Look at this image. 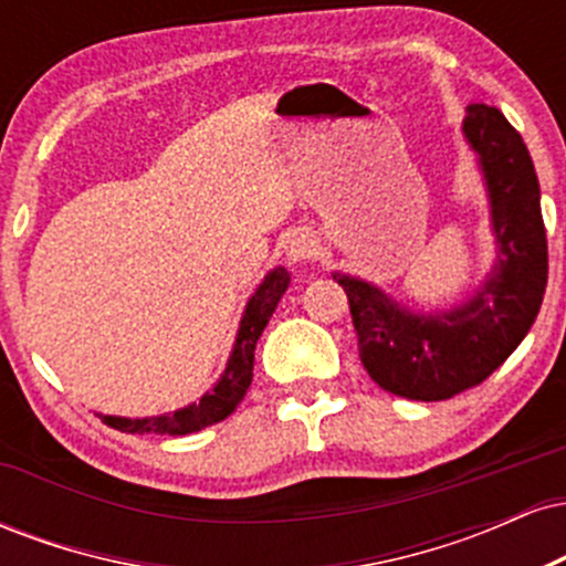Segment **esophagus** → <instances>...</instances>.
<instances>
[{"label":"esophagus","instance_id":"obj_1","mask_svg":"<svg viewBox=\"0 0 566 566\" xmlns=\"http://www.w3.org/2000/svg\"><path fill=\"white\" fill-rule=\"evenodd\" d=\"M284 252H287V258L292 263H305L311 261V258L316 255V239L314 233L305 231V229H297L292 231L287 237V242H284Z\"/></svg>","mask_w":566,"mask_h":566}]
</instances>
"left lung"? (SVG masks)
Here are the masks:
<instances>
[{"mask_svg": "<svg viewBox=\"0 0 566 566\" xmlns=\"http://www.w3.org/2000/svg\"><path fill=\"white\" fill-rule=\"evenodd\" d=\"M463 138L482 172L495 261L450 308H409L378 284L333 271L346 290L359 359L380 388L441 401L479 386L516 350L541 311L548 282L541 184L522 135L497 108L471 103Z\"/></svg>", "mask_w": 566, "mask_h": 566, "instance_id": "1", "label": "left lung"}]
</instances>
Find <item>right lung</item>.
<instances>
[{
    "mask_svg": "<svg viewBox=\"0 0 566 566\" xmlns=\"http://www.w3.org/2000/svg\"><path fill=\"white\" fill-rule=\"evenodd\" d=\"M290 271L284 265H276L255 292L247 301L242 319H239L237 340H233L231 356L226 361V369L212 391L201 394L199 401L175 409V412L148 415V418H119V415H97L103 423L125 433H159V437H186V433L201 431V428L226 420L239 401L244 399L247 388L252 382V365H255V346L261 340L265 324L274 316L279 301L290 287Z\"/></svg>",
    "mask_w": 566,
    "mask_h": 566,
    "instance_id": "add662e5",
    "label": "right lung"
}]
</instances>
